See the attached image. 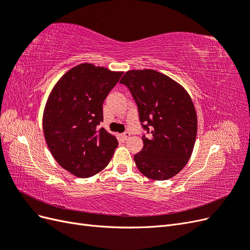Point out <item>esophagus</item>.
<instances>
[{"instance_id":"34e87169","label":"esophagus","mask_w":250,"mask_h":250,"mask_svg":"<svg viewBox=\"0 0 250 250\" xmlns=\"http://www.w3.org/2000/svg\"><path fill=\"white\" fill-rule=\"evenodd\" d=\"M129 137H130L129 132H124V133L121 134V138H122L124 141H126L127 139H129Z\"/></svg>"}]
</instances>
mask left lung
Masks as SVG:
<instances>
[{
    "instance_id": "obj_1",
    "label": "left lung",
    "mask_w": 250,
    "mask_h": 250,
    "mask_svg": "<svg viewBox=\"0 0 250 250\" xmlns=\"http://www.w3.org/2000/svg\"><path fill=\"white\" fill-rule=\"evenodd\" d=\"M138 105L144 134L143 149L133 156L140 172L166 180L184 169L197 135V115L187 90L154 70H131L120 81Z\"/></svg>"
}]
</instances>
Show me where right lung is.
Masks as SVG:
<instances>
[{
  "label": "right lung",
  "mask_w": 250,
  "mask_h": 250,
  "mask_svg": "<svg viewBox=\"0 0 250 250\" xmlns=\"http://www.w3.org/2000/svg\"><path fill=\"white\" fill-rule=\"evenodd\" d=\"M123 75L106 67L81 63L53 87L43 110L44 139L55 161L80 178L102 171L118 147L104 128L103 102Z\"/></svg>",
  "instance_id": "right-lung-1"
}]
</instances>
